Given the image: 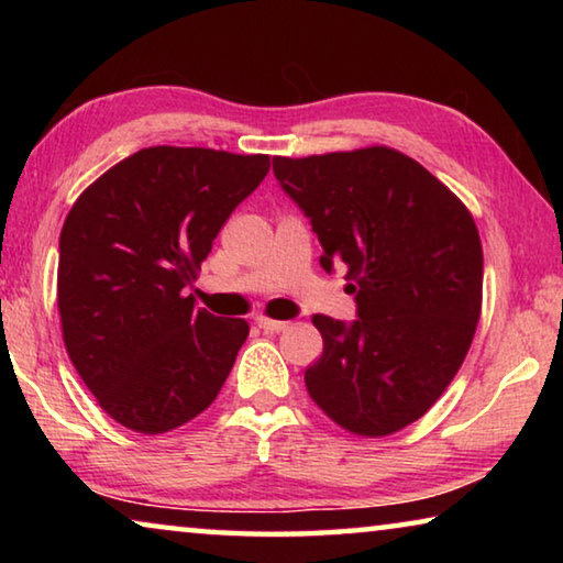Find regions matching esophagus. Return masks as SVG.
Listing matches in <instances>:
<instances>
[{
    "instance_id": "1",
    "label": "esophagus",
    "mask_w": 563,
    "mask_h": 563,
    "mask_svg": "<svg viewBox=\"0 0 563 563\" xmlns=\"http://www.w3.org/2000/svg\"><path fill=\"white\" fill-rule=\"evenodd\" d=\"M258 322V328L261 330H265V332H283V330H288L290 328V322H285V320H271V318H258L255 320Z\"/></svg>"
}]
</instances>
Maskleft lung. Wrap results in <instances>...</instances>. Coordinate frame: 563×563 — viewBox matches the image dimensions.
<instances>
[{
    "label": "left lung",
    "instance_id": "8db88e82",
    "mask_svg": "<svg viewBox=\"0 0 563 563\" xmlns=\"http://www.w3.org/2000/svg\"><path fill=\"white\" fill-rule=\"evenodd\" d=\"M312 225L320 265H347L357 318L316 316L322 355L305 387L340 427L385 437L417 422L452 383L482 312L474 218L415 158L373 146L273 158Z\"/></svg>",
    "mask_w": 563,
    "mask_h": 563
}]
</instances>
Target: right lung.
Returning a JSON list of instances; mask_svg holds the SVG:
<instances>
[{"label":"right lung","mask_w":563,"mask_h":563,"mask_svg":"<svg viewBox=\"0 0 563 563\" xmlns=\"http://www.w3.org/2000/svg\"><path fill=\"white\" fill-rule=\"evenodd\" d=\"M268 170L263 154L154 146L76 198L59 238L64 345L119 424L176 430L221 393L247 322L196 308L186 288Z\"/></svg>","instance_id":"1"}]
</instances>
